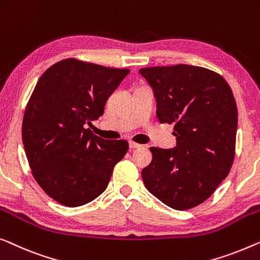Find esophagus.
<instances>
[{
    "instance_id": "esophagus-1",
    "label": "esophagus",
    "mask_w": 260,
    "mask_h": 260,
    "mask_svg": "<svg viewBox=\"0 0 260 260\" xmlns=\"http://www.w3.org/2000/svg\"><path fill=\"white\" fill-rule=\"evenodd\" d=\"M129 146H130V149H138V148H141V144H138V143H135V142H130L129 143Z\"/></svg>"
}]
</instances>
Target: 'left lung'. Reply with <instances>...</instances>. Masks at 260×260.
Wrapping results in <instances>:
<instances>
[{
    "mask_svg": "<svg viewBox=\"0 0 260 260\" xmlns=\"http://www.w3.org/2000/svg\"><path fill=\"white\" fill-rule=\"evenodd\" d=\"M160 123L175 124V149L150 148L143 169L149 192L175 210L202 204L229 175L236 153L238 111L223 76L203 67L142 68Z\"/></svg>",
    "mask_w": 260,
    "mask_h": 260,
    "instance_id": "1",
    "label": "left lung"
}]
</instances>
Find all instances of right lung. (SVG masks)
I'll return each mask as SVG.
<instances>
[{"mask_svg": "<svg viewBox=\"0 0 260 260\" xmlns=\"http://www.w3.org/2000/svg\"><path fill=\"white\" fill-rule=\"evenodd\" d=\"M129 73L66 58L37 82L25 107L22 141L34 178L59 204L76 208L99 197L129 150L124 139L107 141L85 127L103 115L108 97Z\"/></svg>", "mask_w": 260, "mask_h": 260, "instance_id": "1", "label": "right lung"}]
</instances>
